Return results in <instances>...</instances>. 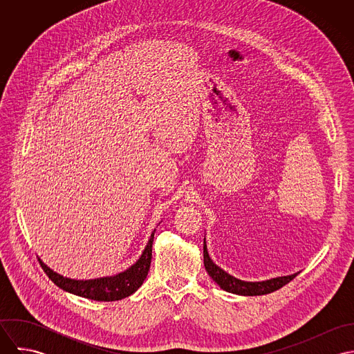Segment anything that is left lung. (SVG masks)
Instances as JSON below:
<instances>
[{"mask_svg":"<svg viewBox=\"0 0 354 354\" xmlns=\"http://www.w3.org/2000/svg\"><path fill=\"white\" fill-rule=\"evenodd\" d=\"M203 256H204V267H205L208 275L212 278V281H215L221 289H223L229 293H233V295H239V296H261V295L272 293V292L281 289L282 286H285L286 283H289L295 277H297L300 274V271H299V272H295L290 275L275 277V278H270L266 281H254V282L239 279V278L230 275L229 272H226L225 270H222L219 266H216L212 261V259L208 254V250H207L205 236H204V244H203Z\"/></svg>","mask_w":354,"mask_h":354,"instance_id":"left-lung-1","label":"left lung"}]
</instances>
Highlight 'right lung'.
<instances>
[{
	"label": "right lung",
	"instance_id": "1",
	"mask_svg": "<svg viewBox=\"0 0 354 354\" xmlns=\"http://www.w3.org/2000/svg\"><path fill=\"white\" fill-rule=\"evenodd\" d=\"M155 229L149 239V243L140 257L129 268L110 277H101L94 279H72L66 278L46 266L38 257L44 271L51 281L62 290L79 297L90 299L94 301H118L133 295L145 282L151 266L152 241Z\"/></svg>",
	"mask_w": 354,
	"mask_h": 354
}]
</instances>
